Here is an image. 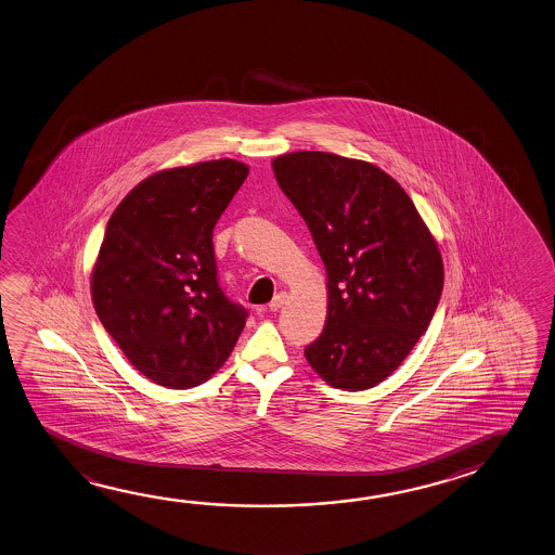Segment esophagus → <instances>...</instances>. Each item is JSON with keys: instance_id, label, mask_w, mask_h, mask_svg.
Wrapping results in <instances>:
<instances>
[{"instance_id": "1", "label": "esophagus", "mask_w": 555, "mask_h": 555, "mask_svg": "<svg viewBox=\"0 0 555 555\" xmlns=\"http://www.w3.org/2000/svg\"><path fill=\"white\" fill-rule=\"evenodd\" d=\"M285 301H287V293H278V295L273 297L272 302H270V310L275 312V310L282 309L283 305H285Z\"/></svg>"}]
</instances>
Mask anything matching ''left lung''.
Masks as SVG:
<instances>
[{"label": "left lung", "instance_id": "8db88e82", "mask_svg": "<svg viewBox=\"0 0 555 555\" xmlns=\"http://www.w3.org/2000/svg\"><path fill=\"white\" fill-rule=\"evenodd\" d=\"M272 169L326 268V324L305 358L334 388H373L431 322L444 280L439 245L404 189L373 163L293 151Z\"/></svg>", "mask_w": 555, "mask_h": 555}]
</instances>
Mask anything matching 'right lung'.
<instances>
[{
  "mask_svg": "<svg viewBox=\"0 0 555 555\" xmlns=\"http://www.w3.org/2000/svg\"><path fill=\"white\" fill-rule=\"evenodd\" d=\"M248 165L204 160L159 170L114 209L91 272L104 330L141 375L192 388L221 369L246 310L217 283L214 227Z\"/></svg>",
  "mask_w": 555,
  "mask_h": 555,
  "instance_id": "add662e5",
  "label": "right lung"
}]
</instances>
